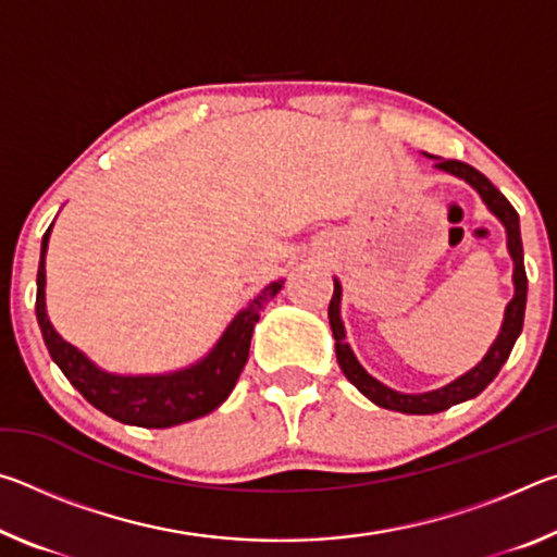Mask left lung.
I'll use <instances>...</instances> for the list:
<instances>
[{"label": "left lung", "instance_id": "obj_1", "mask_svg": "<svg viewBox=\"0 0 557 557\" xmlns=\"http://www.w3.org/2000/svg\"><path fill=\"white\" fill-rule=\"evenodd\" d=\"M432 159H435V169H440V172L457 176L474 188V191L482 196L486 209L492 211L498 219V223L506 228V248H508V256L513 260V299L506 305L502 332H498L494 344L488 346L486 356L474 366V369L467 371L465 375H459V379H455L451 383L442 385L437 391L400 393L391 388V385L381 383L379 379H373V375L366 371L361 361L356 358L351 344L346 342V329L342 322V282L334 277V295H332V301H329V324H332V332H334L338 366H342L346 379L351 381L371 403L379 405V408L405 412V414L442 412L451 408V405L476 398V395L496 379V373L502 371V366L506 363L508 354H511L518 334H521L523 314H525V295H528L521 223H518V213L513 206L508 203L506 196L498 191V188L488 182L482 172H476L474 166L457 162V159H440V157H432Z\"/></svg>", "mask_w": 557, "mask_h": 557}]
</instances>
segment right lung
I'll list each match as a JSON object with an SVG mask.
<instances>
[{
    "label": "right lung",
    "instance_id": "add662e5",
    "mask_svg": "<svg viewBox=\"0 0 557 557\" xmlns=\"http://www.w3.org/2000/svg\"><path fill=\"white\" fill-rule=\"evenodd\" d=\"M51 228L44 233L39 275H36V319L53 363L92 408L110 414L112 420L137 428H174L182 422L203 418L228 398L240 371L248 361L252 329L268 301L277 295L285 280L270 285L252 297L233 322L225 326L219 342L199 361L186 369L154 375L108 373L73 344L63 342L46 314V250Z\"/></svg>",
    "mask_w": 557,
    "mask_h": 557
}]
</instances>
